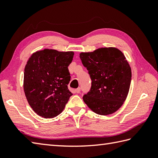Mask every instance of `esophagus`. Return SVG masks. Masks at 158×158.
Here are the masks:
<instances>
[{
  "label": "esophagus",
  "mask_w": 158,
  "mask_h": 158,
  "mask_svg": "<svg viewBox=\"0 0 158 158\" xmlns=\"http://www.w3.org/2000/svg\"><path fill=\"white\" fill-rule=\"evenodd\" d=\"M80 92H81V88H77V89H75V92L77 93V94L80 93Z\"/></svg>",
  "instance_id": "esophagus-1"
}]
</instances>
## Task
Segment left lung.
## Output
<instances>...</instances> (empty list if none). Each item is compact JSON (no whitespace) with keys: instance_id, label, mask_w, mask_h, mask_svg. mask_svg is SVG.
I'll return each mask as SVG.
<instances>
[{"instance_id":"left-lung-1","label":"left lung","mask_w":158,"mask_h":158,"mask_svg":"<svg viewBox=\"0 0 158 158\" xmlns=\"http://www.w3.org/2000/svg\"><path fill=\"white\" fill-rule=\"evenodd\" d=\"M92 80L89 91L83 100L94 112L109 115L118 110L129 92L132 72L123 53L104 48L79 54Z\"/></svg>"}]
</instances>
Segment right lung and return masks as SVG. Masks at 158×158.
<instances>
[{"label": "right lung", "mask_w": 158, "mask_h": 158, "mask_svg": "<svg viewBox=\"0 0 158 158\" xmlns=\"http://www.w3.org/2000/svg\"><path fill=\"white\" fill-rule=\"evenodd\" d=\"M73 52L44 49L33 53L24 69L23 89L30 106L39 115L52 118L62 113L70 97L68 66Z\"/></svg>", "instance_id": "1"}]
</instances>
